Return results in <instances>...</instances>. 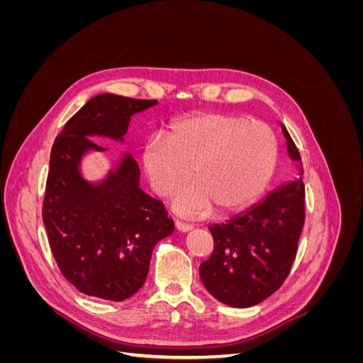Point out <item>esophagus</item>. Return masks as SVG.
<instances>
[{
	"label": "esophagus",
	"mask_w": 363,
	"mask_h": 363,
	"mask_svg": "<svg viewBox=\"0 0 363 363\" xmlns=\"http://www.w3.org/2000/svg\"><path fill=\"white\" fill-rule=\"evenodd\" d=\"M175 227H177V230L179 232H183V233H186V232H191L192 230V225L191 224H186V223H182V221H175Z\"/></svg>",
	"instance_id": "obj_1"
}]
</instances>
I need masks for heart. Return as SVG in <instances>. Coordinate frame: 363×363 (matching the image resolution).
<instances>
[{
    "instance_id": "1",
    "label": "heart",
    "mask_w": 363,
    "mask_h": 363,
    "mask_svg": "<svg viewBox=\"0 0 363 363\" xmlns=\"http://www.w3.org/2000/svg\"><path fill=\"white\" fill-rule=\"evenodd\" d=\"M279 144L272 128L262 121L200 112L169 125L164 138L150 139L142 150V164L151 188L171 196L192 177L174 206L186 216L212 212L235 213L255 203L269 184L277 167Z\"/></svg>"
}]
</instances>
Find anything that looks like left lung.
Here are the masks:
<instances>
[{
  "mask_svg": "<svg viewBox=\"0 0 363 363\" xmlns=\"http://www.w3.org/2000/svg\"><path fill=\"white\" fill-rule=\"evenodd\" d=\"M292 160L301 162L291 135L281 125ZM281 184L262 203L227 223L208 227L212 256L200 265L204 288L233 307H251L276 292L289 276L304 225V184Z\"/></svg>",
  "mask_w": 363,
  "mask_h": 363,
  "instance_id": "8db88e82",
  "label": "left lung"
}]
</instances>
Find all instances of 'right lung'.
I'll return each instance as SVG.
<instances>
[{
	"instance_id": "obj_1",
	"label": "right lung",
	"mask_w": 363,
	"mask_h": 363,
	"mask_svg": "<svg viewBox=\"0 0 363 363\" xmlns=\"http://www.w3.org/2000/svg\"><path fill=\"white\" fill-rule=\"evenodd\" d=\"M156 104L96 95L54 140L42 219L63 277L86 295L130 298L145 283L156 244L174 232L163 203L139 188L140 171L131 155L96 184L80 174L84 152L106 150L87 136L124 140L130 118Z\"/></svg>"
}]
</instances>
